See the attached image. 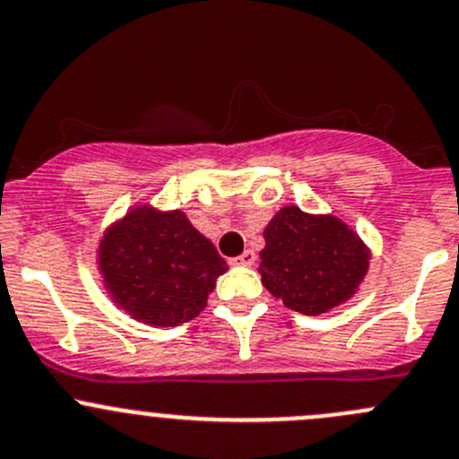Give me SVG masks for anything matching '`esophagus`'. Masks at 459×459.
Listing matches in <instances>:
<instances>
[{"label":"esophagus","instance_id":"34e87169","mask_svg":"<svg viewBox=\"0 0 459 459\" xmlns=\"http://www.w3.org/2000/svg\"><path fill=\"white\" fill-rule=\"evenodd\" d=\"M254 261H256V254L252 252V249H247V252H243L240 256L231 258V264H236V267H252Z\"/></svg>","mask_w":459,"mask_h":459}]
</instances>
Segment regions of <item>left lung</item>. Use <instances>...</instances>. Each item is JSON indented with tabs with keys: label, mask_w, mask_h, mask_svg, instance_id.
<instances>
[{
	"label": "left lung",
	"mask_w": 459,
	"mask_h": 459,
	"mask_svg": "<svg viewBox=\"0 0 459 459\" xmlns=\"http://www.w3.org/2000/svg\"><path fill=\"white\" fill-rule=\"evenodd\" d=\"M263 285L290 309L327 314L358 291L369 269V247L332 214L287 205L263 231Z\"/></svg>",
	"instance_id": "left-lung-1"
}]
</instances>
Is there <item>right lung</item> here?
<instances>
[{
  "label": "right lung",
  "mask_w": 459,
  "mask_h": 459,
  "mask_svg": "<svg viewBox=\"0 0 459 459\" xmlns=\"http://www.w3.org/2000/svg\"><path fill=\"white\" fill-rule=\"evenodd\" d=\"M99 272L110 299L134 320L177 327L207 305L228 272L210 238L181 210L132 207L99 243Z\"/></svg>",
  "instance_id": "obj_1"
}]
</instances>
